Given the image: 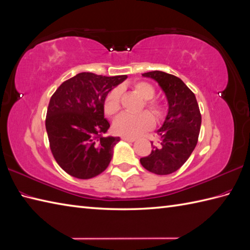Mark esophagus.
Returning a JSON list of instances; mask_svg holds the SVG:
<instances>
[{"label":"esophagus","instance_id":"1","mask_svg":"<svg viewBox=\"0 0 250 250\" xmlns=\"http://www.w3.org/2000/svg\"><path fill=\"white\" fill-rule=\"evenodd\" d=\"M121 138H123L124 141H125V142H130V143L135 142V139H136V138H134V137H129V136H123Z\"/></svg>","mask_w":250,"mask_h":250}]
</instances>
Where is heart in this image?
<instances>
[{
    "instance_id": "obj_1",
    "label": "heart",
    "mask_w": 250,
    "mask_h": 250,
    "mask_svg": "<svg viewBox=\"0 0 250 250\" xmlns=\"http://www.w3.org/2000/svg\"><path fill=\"white\" fill-rule=\"evenodd\" d=\"M133 89L145 100V105H143V108L146 106L156 118L163 117L165 114L164 105L160 101L153 99L155 96V89L151 84L147 82H137L133 85ZM120 97L121 94L119 88H113L105 96L103 102V108L104 113L109 117L117 115V113L120 111ZM153 125L154 119L152 115L148 112H143L137 115L123 114L115 120L114 130L119 135L135 137L150 130Z\"/></svg>"
}]
</instances>
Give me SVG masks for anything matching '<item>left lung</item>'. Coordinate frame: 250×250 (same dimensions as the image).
Wrapping results in <instances>:
<instances>
[{
    "label": "left lung",
    "mask_w": 250,
    "mask_h": 250,
    "mask_svg": "<svg viewBox=\"0 0 250 250\" xmlns=\"http://www.w3.org/2000/svg\"><path fill=\"white\" fill-rule=\"evenodd\" d=\"M151 78L164 90L168 113L163 125L158 130L159 146L141 159L144 168L155 175H169L188 161L198 142L201 114L194 92L181 79L163 71L143 73ZM152 144V143H151Z\"/></svg>",
    "instance_id": "left-lung-1"
}]
</instances>
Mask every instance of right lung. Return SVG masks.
Listing matches in <instances>:
<instances>
[{
  "mask_svg": "<svg viewBox=\"0 0 250 250\" xmlns=\"http://www.w3.org/2000/svg\"><path fill=\"white\" fill-rule=\"evenodd\" d=\"M126 75L104 77L81 72L65 81L50 99L45 118L50 148L68 175L94 178L106 169L120 138L107 136L103 102Z\"/></svg>",
  "mask_w": 250,
  "mask_h": 250,
  "instance_id": "1",
  "label": "right lung"
}]
</instances>
